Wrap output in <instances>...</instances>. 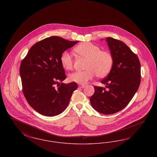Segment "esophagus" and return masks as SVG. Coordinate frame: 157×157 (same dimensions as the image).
Wrapping results in <instances>:
<instances>
[{
  "instance_id": "obj_1",
  "label": "esophagus",
  "mask_w": 157,
  "mask_h": 157,
  "mask_svg": "<svg viewBox=\"0 0 157 157\" xmlns=\"http://www.w3.org/2000/svg\"><path fill=\"white\" fill-rule=\"evenodd\" d=\"M78 86H79V88H84V87L85 86V85H83V84H79V85H78Z\"/></svg>"
}]
</instances>
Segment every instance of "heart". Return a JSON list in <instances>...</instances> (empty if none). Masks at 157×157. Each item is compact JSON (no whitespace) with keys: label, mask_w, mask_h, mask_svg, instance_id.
Returning <instances> with one entry per match:
<instances>
[{"label":"heart","mask_w":157,"mask_h":157,"mask_svg":"<svg viewBox=\"0 0 157 157\" xmlns=\"http://www.w3.org/2000/svg\"><path fill=\"white\" fill-rule=\"evenodd\" d=\"M75 52L87 60L85 64L86 70L76 71L69 76L71 82L85 84L92 79L95 75L102 78L108 75L112 69L113 58L108 51L101 50V48L89 42L78 45L75 48ZM62 67L67 70H71L74 66V60L71 54L67 51H63L60 56Z\"/></svg>","instance_id":"heart-1"}]
</instances>
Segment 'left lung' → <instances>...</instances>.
Returning a JSON list of instances; mask_svg holds the SVG:
<instances>
[{
	"label": "left lung",
	"mask_w": 157,
	"mask_h": 157,
	"mask_svg": "<svg viewBox=\"0 0 157 157\" xmlns=\"http://www.w3.org/2000/svg\"><path fill=\"white\" fill-rule=\"evenodd\" d=\"M106 39L113 58L109 75L101 81L108 90L94 86L95 92L90 99L96 111L108 115L123 109L134 96L141 82V64L125 43L111 37Z\"/></svg>",
	"instance_id": "1"
}]
</instances>
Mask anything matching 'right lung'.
Here are the masks:
<instances>
[{
    "label": "right lung",
    "instance_id": "obj_1",
    "mask_svg": "<svg viewBox=\"0 0 157 157\" xmlns=\"http://www.w3.org/2000/svg\"><path fill=\"white\" fill-rule=\"evenodd\" d=\"M78 42L59 36L47 37L33 45L22 60L20 75L23 95L30 106L41 115L53 117L63 112L77 89L76 82H59L67 77L60 55Z\"/></svg>",
    "mask_w": 157,
    "mask_h": 157
}]
</instances>
